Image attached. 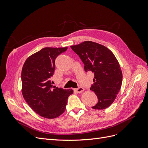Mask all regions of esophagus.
I'll use <instances>...</instances> for the list:
<instances>
[{
  "mask_svg": "<svg viewBox=\"0 0 148 148\" xmlns=\"http://www.w3.org/2000/svg\"><path fill=\"white\" fill-rule=\"evenodd\" d=\"M74 90L77 92H78V93H80V92H83L84 90V89L83 88H82V87H79L78 88L74 89Z\"/></svg>",
  "mask_w": 148,
  "mask_h": 148,
  "instance_id": "esophagus-1",
  "label": "esophagus"
}]
</instances>
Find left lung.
I'll return each mask as SVG.
<instances>
[{
  "label": "left lung",
  "mask_w": 148,
  "mask_h": 148,
  "mask_svg": "<svg viewBox=\"0 0 148 148\" xmlns=\"http://www.w3.org/2000/svg\"><path fill=\"white\" fill-rule=\"evenodd\" d=\"M84 65L85 71L95 75L90 89L97 97L94 109H105L115 101L122 86V73L114 53L104 46L92 41H84L70 46Z\"/></svg>",
  "instance_id": "left-lung-1"
}]
</instances>
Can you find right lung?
I'll list each match as a JSON object with an SVG mask.
<instances>
[{
  "label": "right lung",
  "instance_id": "obj_1",
  "mask_svg": "<svg viewBox=\"0 0 148 148\" xmlns=\"http://www.w3.org/2000/svg\"><path fill=\"white\" fill-rule=\"evenodd\" d=\"M67 48L44 47L29 56L22 69V95L31 108L44 118L54 119L63 114L73 92L71 89L53 86L50 80L56 59Z\"/></svg>",
  "mask_w": 148,
  "mask_h": 148
}]
</instances>
